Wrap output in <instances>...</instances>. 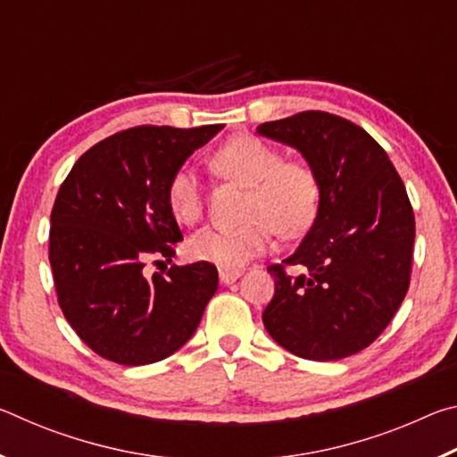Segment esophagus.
Here are the masks:
<instances>
[{
  "label": "esophagus",
  "mask_w": 457,
  "mask_h": 457,
  "mask_svg": "<svg viewBox=\"0 0 457 457\" xmlns=\"http://www.w3.org/2000/svg\"><path fill=\"white\" fill-rule=\"evenodd\" d=\"M239 276H242V270H237V268H220V280H221V284L236 282Z\"/></svg>",
  "instance_id": "esophagus-1"
}]
</instances>
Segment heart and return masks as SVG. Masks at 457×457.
<instances>
[{
	"label": "heart",
	"mask_w": 457,
	"mask_h": 457,
	"mask_svg": "<svg viewBox=\"0 0 457 457\" xmlns=\"http://www.w3.org/2000/svg\"><path fill=\"white\" fill-rule=\"evenodd\" d=\"M215 175L250 187L244 221L236 228H207L191 239L193 260L221 268H237L272 245L274 231L282 237L304 234L320 204L319 179L303 161H284L282 153L253 135L228 138L210 157ZM167 205L183 226L204 218L205 193L199 177L177 169L167 183Z\"/></svg>",
	"instance_id": "obj_1"
}]
</instances>
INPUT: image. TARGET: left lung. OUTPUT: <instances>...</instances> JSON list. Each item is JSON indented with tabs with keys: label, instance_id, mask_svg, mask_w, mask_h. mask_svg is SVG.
I'll return each instance as SVG.
<instances>
[{
	"label": "left lung",
	"instance_id": "left-lung-1",
	"mask_svg": "<svg viewBox=\"0 0 457 457\" xmlns=\"http://www.w3.org/2000/svg\"><path fill=\"white\" fill-rule=\"evenodd\" d=\"M258 133L303 153L320 187L303 244L268 266L276 290L262 320L296 357H351L386 328L411 280L415 215L405 185L383 146L337 114L304 111Z\"/></svg>",
	"mask_w": 457,
	"mask_h": 457
}]
</instances>
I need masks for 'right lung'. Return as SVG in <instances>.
Segmentation results:
<instances>
[{
    "label": "right lung",
    "instance_id": "right-lung-1",
    "mask_svg": "<svg viewBox=\"0 0 457 457\" xmlns=\"http://www.w3.org/2000/svg\"><path fill=\"white\" fill-rule=\"evenodd\" d=\"M223 125H141L82 154L54 201L50 266L58 304L92 351L119 365H149L187 343L218 270L210 262L145 276L149 260L171 262L181 229L167 183Z\"/></svg>",
    "mask_w": 457,
    "mask_h": 457
}]
</instances>
